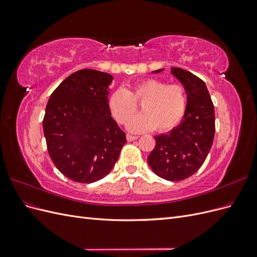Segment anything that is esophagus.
Returning a JSON list of instances; mask_svg holds the SVG:
<instances>
[{"mask_svg":"<svg viewBox=\"0 0 257 257\" xmlns=\"http://www.w3.org/2000/svg\"><path fill=\"white\" fill-rule=\"evenodd\" d=\"M138 138V136H134V135H130V134H127L126 135V139L128 142H133V141H135V139H137Z\"/></svg>","mask_w":257,"mask_h":257,"instance_id":"1","label":"esophagus"}]
</instances>
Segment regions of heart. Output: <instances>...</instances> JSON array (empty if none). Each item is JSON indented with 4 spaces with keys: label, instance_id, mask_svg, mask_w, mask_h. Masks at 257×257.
I'll return each instance as SVG.
<instances>
[{
    "label": "heart",
    "instance_id": "obj_1",
    "mask_svg": "<svg viewBox=\"0 0 257 257\" xmlns=\"http://www.w3.org/2000/svg\"><path fill=\"white\" fill-rule=\"evenodd\" d=\"M142 104L143 113L134 116L127 128L133 133L157 130L164 133L176 127L183 118L186 108V93L183 85L167 84L158 79H146L132 85L114 90L108 99V107L113 119L125 124Z\"/></svg>",
    "mask_w": 257,
    "mask_h": 257
}]
</instances>
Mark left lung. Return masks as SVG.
I'll list each match as a JSON object with an SVG mask.
<instances>
[{
  "label": "left lung",
  "mask_w": 257,
  "mask_h": 257,
  "mask_svg": "<svg viewBox=\"0 0 257 257\" xmlns=\"http://www.w3.org/2000/svg\"><path fill=\"white\" fill-rule=\"evenodd\" d=\"M172 74L186 91L185 113L180 125L154 137L155 147L148 157V164L165 180L181 181L197 172L211 149L215 132L214 106L205 82L197 76L179 67H173Z\"/></svg>",
  "instance_id": "left-lung-1"
}]
</instances>
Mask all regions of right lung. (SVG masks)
I'll return each instance as SVG.
<instances>
[{"instance_id": "right-lung-1", "label": "right lung", "mask_w": 257, "mask_h": 257, "mask_svg": "<svg viewBox=\"0 0 257 257\" xmlns=\"http://www.w3.org/2000/svg\"><path fill=\"white\" fill-rule=\"evenodd\" d=\"M111 80L108 73L80 69L59 84L46 106L48 153L60 173L75 182L92 183L107 176L126 143L108 107Z\"/></svg>"}]
</instances>
